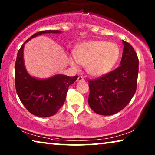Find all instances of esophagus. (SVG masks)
Returning <instances> with one entry per match:
<instances>
[{
	"instance_id": "34e87169",
	"label": "esophagus",
	"mask_w": 155,
	"mask_h": 155,
	"mask_svg": "<svg viewBox=\"0 0 155 155\" xmlns=\"http://www.w3.org/2000/svg\"><path fill=\"white\" fill-rule=\"evenodd\" d=\"M78 82H83L84 81V78L82 76H79V77L78 78V80H77Z\"/></svg>"
}]
</instances>
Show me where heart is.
I'll return each instance as SVG.
<instances>
[{"instance_id":"b5f03b06","label":"heart","mask_w":155,"mask_h":155,"mask_svg":"<svg viewBox=\"0 0 155 155\" xmlns=\"http://www.w3.org/2000/svg\"><path fill=\"white\" fill-rule=\"evenodd\" d=\"M120 48L113 42L102 40L85 41L77 45L73 56L68 59L70 65L78 69V65L86 66L87 73L93 77H101L109 73L118 62Z\"/></svg>"}]
</instances>
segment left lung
I'll list each match as a JSON object with an SVG mask.
<instances>
[{"mask_svg":"<svg viewBox=\"0 0 155 155\" xmlns=\"http://www.w3.org/2000/svg\"><path fill=\"white\" fill-rule=\"evenodd\" d=\"M122 41L124 52L120 66L99 79L89 81V106L100 115L110 116L121 111L136 91L138 58L133 46Z\"/></svg>","mask_w":155,"mask_h":155,"instance_id":"left-lung-1","label":"left lung"}]
</instances>
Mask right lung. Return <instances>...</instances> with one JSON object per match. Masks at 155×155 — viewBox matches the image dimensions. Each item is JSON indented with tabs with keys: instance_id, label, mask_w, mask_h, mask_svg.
Masks as SVG:
<instances>
[{
	"instance_id": "right-lung-1",
	"label": "right lung",
	"mask_w": 155,
	"mask_h": 155,
	"mask_svg": "<svg viewBox=\"0 0 155 155\" xmlns=\"http://www.w3.org/2000/svg\"><path fill=\"white\" fill-rule=\"evenodd\" d=\"M51 33L61 34L62 31L46 30L33 35L18 51L15 67L17 94L25 107L33 115L39 117H49L58 111L64 104L68 88L78 78V76L69 77L56 74L40 79L27 72L24 61L25 44L36 37Z\"/></svg>"
}]
</instances>
